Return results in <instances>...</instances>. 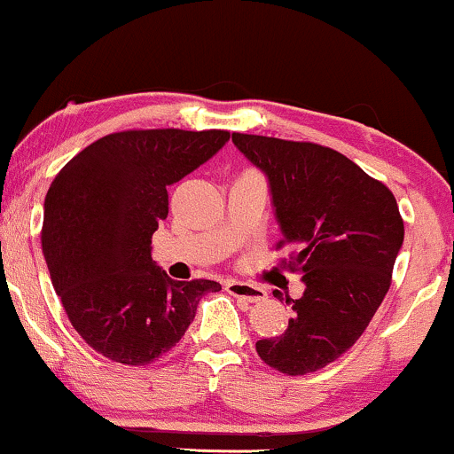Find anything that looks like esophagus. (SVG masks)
Masks as SVG:
<instances>
[{"label":"esophagus","instance_id":"34e87169","mask_svg":"<svg viewBox=\"0 0 454 454\" xmlns=\"http://www.w3.org/2000/svg\"><path fill=\"white\" fill-rule=\"evenodd\" d=\"M226 292L234 298L247 300L251 304L264 302L269 298L266 289H262L258 286H251V283H243V281H226Z\"/></svg>","mask_w":454,"mask_h":454}]
</instances>
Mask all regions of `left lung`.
Segmentation results:
<instances>
[{"mask_svg": "<svg viewBox=\"0 0 454 454\" xmlns=\"http://www.w3.org/2000/svg\"><path fill=\"white\" fill-rule=\"evenodd\" d=\"M232 141L269 177L283 232L277 249H289L281 264L307 286L302 298H286V332L255 351L283 374L317 372L355 345L389 292L403 243L397 200L332 147L245 133Z\"/></svg>", "mask_w": 454, "mask_h": 454, "instance_id": "obj_1", "label": "left lung"}]
</instances>
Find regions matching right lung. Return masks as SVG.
Instances as JSON below:
<instances>
[{"instance_id": "add662e5", "label": "right lung", "mask_w": 454, "mask_h": 454, "mask_svg": "<svg viewBox=\"0 0 454 454\" xmlns=\"http://www.w3.org/2000/svg\"><path fill=\"white\" fill-rule=\"evenodd\" d=\"M231 139L228 130L133 129L75 154L43 200L42 251L71 325L112 362L147 365L192 324L209 279L173 281L152 262L167 188Z\"/></svg>"}]
</instances>
